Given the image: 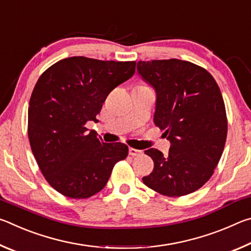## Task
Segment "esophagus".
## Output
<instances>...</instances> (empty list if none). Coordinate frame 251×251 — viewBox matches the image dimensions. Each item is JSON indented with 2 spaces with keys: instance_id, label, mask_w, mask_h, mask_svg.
Segmentation results:
<instances>
[{
  "instance_id": "esophagus-1",
  "label": "esophagus",
  "mask_w": 251,
  "mask_h": 251,
  "mask_svg": "<svg viewBox=\"0 0 251 251\" xmlns=\"http://www.w3.org/2000/svg\"><path fill=\"white\" fill-rule=\"evenodd\" d=\"M142 151L136 150V148H129V155L130 156H141L142 155Z\"/></svg>"
}]
</instances>
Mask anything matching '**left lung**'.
<instances>
[{
	"instance_id": "8db88e82",
	"label": "left lung",
	"mask_w": 251,
	"mask_h": 251,
	"mask_svg": "<svg viewBox=\"0 0 251 251\" xmlns=\"http://www.w3.org/2000/svg\"><path fill=\"white\" fill-rule=\"evenodd\" d=\"M138 74L156 92L154 123L171 142L168 155L145 151L154 169L147 187L168 197L196 192L214 174L227 138L226 108L209 72L181 59L139 61Z\"/></svg>"
}]
</instances>
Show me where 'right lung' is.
Listing matches in <instances>:
<instances>
[{"label": "right lung", "instance_id": "1", "mask_svg": "<svg viewBox=\"0 0 251 251\" xmlns=\"http://www.w3.org/2000/svg\"><path fill=\"white\" fill-rule=\"evenodd\" d=\"M136 62L84 56L61 59L40 76L28 106L27 133L36 163L49 184L74 199L104 188L128 147L103 143L85 124L97 123L106 97L135 73Z\"/></svg>", "mask_w": 251, "mask_h": 251}]
</instances>
